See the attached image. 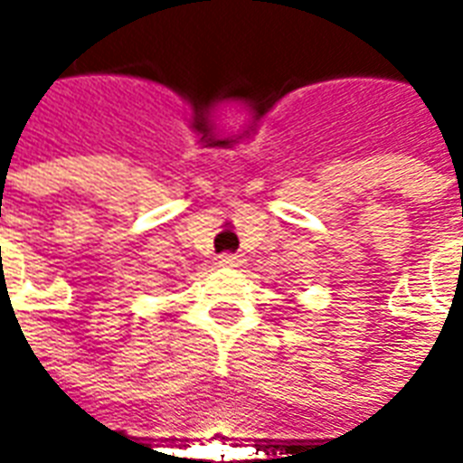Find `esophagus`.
Wrapping results in <instances>:
<instances>
[{"mask_svg":"<svg viewBox=\"0 0 463 463\" xmlns=\"http://www.w3.org/2000/svg\"><path fill=\"white\" fill-rule=\"evenodd\" d=\"M218 264H221V267H228V269H238V267H242V264H245V257H242V254H221V257H218Z\"/></svg>","mask_w":463,"mask_h":463,"instance_id":"34e87169","label":"esophagus"}]
</instances>
